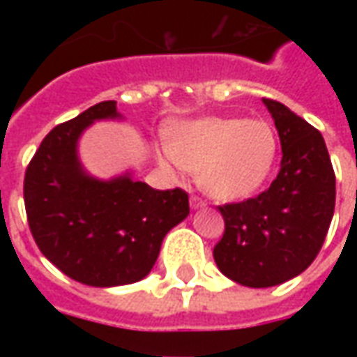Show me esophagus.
Segmentation results:
<instances>
[{
  "mask_svg": "<svg viewBox=\"0 0 357 357\" xmlns=\"http://www.w3.org/2000/svg\"><path fill=\"white\" fill-rule=\"evenodd\" d=\"M189 202H191V208H202V206H206V201L202 197H199V195H191Z\"/></svg>",
  "mask_w": 357,
  "mask_h": 357,
  "instance_id": "1",
  "label": "esophagus"
}]
</instances>
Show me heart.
Masks as SVG:
<instances>
[{"instance_id":"heart-1","label":"heart","mask_w":357,"mask_h":357,"mask_svg":"<svg viewBox=\"0 0 357 357\" xmlns=\"http://www.w3.org/2000/svg\"><path fill=\"white\" fill-rule=\"evenodd\" d=\"M277 139L264 120L202 118L183 126L168 143L170 160L199 174V183L222 201L255 193L273 166Z\"/></svg>"}]
</instances>
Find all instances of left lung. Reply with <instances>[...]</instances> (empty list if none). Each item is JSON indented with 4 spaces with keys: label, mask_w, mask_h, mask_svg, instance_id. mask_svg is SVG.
<instances>
[{
    "label": "left lung",
    "mask_w": 357,
    "mask_h": 357,
    "mask_svg": "<svg viewBox=\"0 0 357 357\" xmlns=\"http://www.w3.org/2000/svg\"><path fill=\"white\" fill-rule=\"evenodd\" d=\"M281 139V170L247 201L222 204L224 235L214 260L245 287H273L302 273L319 255L335 212V170L323 135L283 102L266 99Z\"/></svg>",
    "instance_id": "8db88e82"
}]
</instances>
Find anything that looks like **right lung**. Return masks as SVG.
<instances>
[{
    "instance_id": "obj_1",
    "label": "right lung",
    "mask_w": 357,
    "mask_h": 357,
    "mask_svg": "<svg viewBox=\"0 0 357 357\" xmlns=\"http://www.w3.org/2000/svg\"><path fill=\"white\" fill-rule=\"evenodd\" d=\"M118 116L116 102H97L55 126L24 174V206L42 255L65 275L91 287L141 281L155 266L166 233L189 214L183 189L158 191L130 176H86L76 141L95 120Z\"/></svg>"
}]
</instances>
